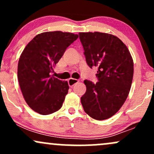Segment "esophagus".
<instances>
[{
    "label": "esophagus",
    "instance_id": "34e87169",
    "mask_svg": "<svg viewBox=\"0 0 154 154\" xmlns=\"http://www.w3.org/2000/svg\"><path fill=\"white\" fill-rule=\"evenodd\" d=\"M78 82H79L78 79H73V78H70V79L68 80L69 86V87H72V86H73L74 85L76 84V83H77Z\"/></svg>",
    "mask_w": 154,
    "mask_h": 154
}]
</instances>
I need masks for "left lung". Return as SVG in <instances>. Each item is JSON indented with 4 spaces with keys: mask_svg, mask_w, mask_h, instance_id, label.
Segmentation results:
<instances>
[{
    "mask_svg": "<svg viewBox=\"0 0 154 154\" xmlns=\"http://www.w3.org/2000/svg\"><path fill=\"white\" fill-rule=\"evenodd\" d=\"M79 35L88 65L98 69V82L84 81L86 92L81 97V103L93 119H109L128 98L133 77V60L128 47L114 35L99 32Z\"/></svg>",
    "mask_w": 154,
    "mask_h": 154,
    "instance_id": "1",
    "label": "left lung"
}]
</instances>
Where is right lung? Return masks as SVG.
Wrapping results in <instances>:
<instances>
[{"instance_id": "1", "label": "right lung", "mask_w": 154, "mask_h": 154, "mask_svg": "<svg viewBox=\"0 0 154 154\" xmlns=\"http://www.w3.org/2000/svg\"><path fill=\"white\" fill-rule=\"evenodd\" d=\"M78 37L61 31L45 32L36 35L22 51L17 71L19 86L26 103L35 112L48 115L62 106L68 82L51 73Z\"/></svg>"}]
</instances>
